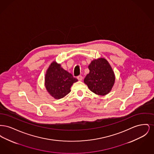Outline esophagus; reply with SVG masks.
<instances>
[{
	"label": "esophagus",
	"instance_id": "obj_1",
	"mask_svg": "<svg viewBox=\"0 0 154 154\" xmlns=\"http://www.w3.org/2000/svg\"><path fill=\"white\" fill-rule=\"evenodd\" d=\"M77 79L79 80V81H81L82 80V75H79V76H77Z\"/></svg>",
	"mask_w": 154,
	"mask_h": 154
}]
</instances>
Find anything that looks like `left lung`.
I'll use <instances>...</instances> for the list:
<instances>
[{
  "mask_svg": "<svg viewBox=\"0 0 154 154\" xmlns=\"http://www.w3.org/2000/svg\"><path fill=\"white\" fill-rule=\"evenodd\" d=\"M89 73L84 79V82L95 94H108L115 82V74L106 59H94L88 66Z\"/></svg>",
  "mask_w": 154,
  "mask_h": 154,
  "instance_id": "left-lung-1",
  "label": "left lung"
}]
</instances>
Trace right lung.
<instances>
[{
  "mask_svg": "<svg viewBox=\"0 0 154 154\" xmlns=\"http://www.w3.org/2000/svg\"><path fill=\"white\" fill-rule=\"evenodd\" d=\"M78 80L65 70L60 64L53 62L45 75V87L48 92L56 99L63 98L70 92L73 83Z\"/></svg>",
  "mask_w": 154,
  "mask_h": 154,
  "instance_id": "obj_1",
  "label": "right lung"
}]
</instances>
